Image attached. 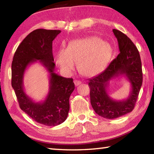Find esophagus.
Wrapping results in <instances>:
<instances>
[{
  "label": "esophagus",
  "mask_w": 154,
  "mask_h": 154,
  "mask_svg": "<svg viewBox=\"0 0 154 154\" xmlns=\"http://www.w3.org/2000/svg\"><path fill=\"white\" fill-rule=\"evenodd\" d=\"M74 83H75V85H76V86H77V85H79L81 84V83H82V82H81V81H79V80H75Z\"/></svg>",
  "instance_id": "1"
}]
</instances>
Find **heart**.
<instances>
[{"mask_svg": "<svg viewBox=\"0 0 154 154\" xmlns=\"http://www.w3.org/2000/svg\"><path fill=\"white\" fill-rule=\"evenodd\" d=\"M112 55L113 49L109 43L97 36H88L70 41L66 49L56 52L54 58L64 73H71L78 63L80 73L91 77L106 69Z\"/></svg>", "mask_w": 154, "mask_h": 154, "instance_id": "obj_1", "label": "heart"}]
</instances>
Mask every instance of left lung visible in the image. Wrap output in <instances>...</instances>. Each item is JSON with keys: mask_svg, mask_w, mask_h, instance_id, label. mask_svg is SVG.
<instances>
[{"mask_svg": "<svg viewBox=\"0 0 154 154\" xmlns=\"http://www.w3.org/2000/svg\"><path fill=\"white\" fill-rule=\"evenodd\" d=\"M113 32L120 53L105 71L88 82L92 108L96 113L106 119L118 118L133 110L143 83L141 60L137 47L121 31L113 29ZM119 75L127 77L132 90L126 100L115 101L109 96L106 88L109 81Z\"/></svg>", "mask_w": 154, "mask_h": 154, "instance_id": "left-lung-1", "label": "left lung"}]
</instances>
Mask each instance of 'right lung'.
Returning <instances> with one entry per match:
<instances>
[{
    "label": "right lung",
    "instance_id": "1",
    "mask_svg": "<svg viewBox=\"0 0 154 154\" xmlns=\"http://www.w3.org/2000/svg\"><path fill=\"white\" fill-rule=\"evenodd\" d=\"M60 32L45 29L31 32L18 46L11 64V85L20 109L35 122L48 126H57L66 120L70 109L69 98L75 90L72 78H65L54 72L56 65L52 41ZM37 60L51 74L49 93L41 103L34 102L28 97L23 83L26 68Z\"/></svg>",
    "mask_w": 154,
    "mask_h": 154
}]
</instances>
